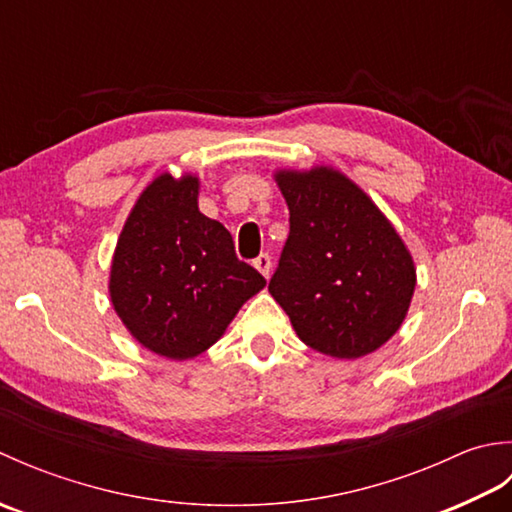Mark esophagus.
<instances>
[{
  "instance_id": "34e87169",
  "label": "esophagus",
  "mask_w": 512,
  "mask_h": 512,
  "mask_svg": "<svg viewBox=\"0 0 512 512\" xmlns=\"http://www.w3.org/2000/svg\"><path fill=\"white\" fill-rule=\"evenodd\" d=\"M253 266L268 279V277H270V268H273V262H270V255H268V253H262V255H259V257L255 259Z\"/></svg>"
}]
</instances>
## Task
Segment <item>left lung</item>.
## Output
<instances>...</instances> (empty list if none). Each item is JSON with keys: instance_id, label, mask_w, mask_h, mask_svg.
<instances>
[{"instance_id": "left-lung-1", "label": "left lung", "mask_w": 512, "mask_h": 512, "mask_svg": "<svg viewBox=\"0 0 512 512\" xmlns=\"http://www.w3.org/2000/svg\"><path fill=\"white\" fill-rule=\"evenodd\" d=\"M290 235L268 292L299 339L332 358L376 352L405 321L416 266L394 224L343 171L277 169Z\"/></svg>"}]
</instances>
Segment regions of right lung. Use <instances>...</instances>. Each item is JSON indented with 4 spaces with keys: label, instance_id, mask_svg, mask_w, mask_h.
<instances>
[{
    "label": "right lung",
    "instance_id": "add662e5",
    "mask_svg": "<svg viewBox=\"0 0 512 512\" xmlns=\"http://www.w3.org/2000/svg\"><path fill=\"white\" fill-rule=\"evenodd\" d=\"M200 178L162 171L129 211L110 266V299L149 352L189 361L224 336L266 279L235 257L226 228L200 213Z\"/></svg>",
    "mask_w": 512,
    "mask_h": 512
}]
</instances>
